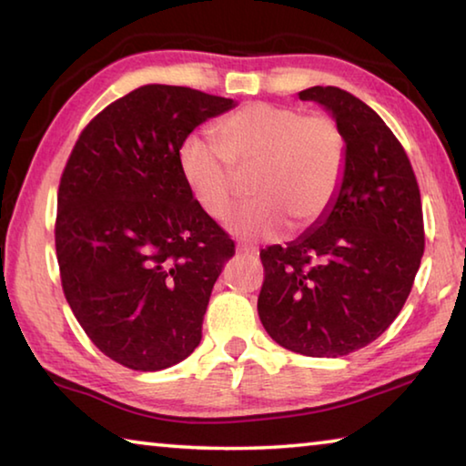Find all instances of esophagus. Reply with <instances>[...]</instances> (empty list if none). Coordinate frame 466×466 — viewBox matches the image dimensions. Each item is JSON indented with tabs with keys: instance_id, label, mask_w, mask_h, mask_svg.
Returning <instances> with one entry per match:
<instances>
[{
	"instance_id": "obj_1",
	"label": "esophagus",
	"mask_w": 466,
	"mask_h": 466,
	"mask_svg": "<svg viewBox=\"0 0 466 466\" xmlns=\"http://www.w3.org/2000/svg\"><path fill=\"white\" fill-rule=\"evenodd\" d=\"M238 255H242V257H250V258H255L257 255H258V248L257 247H252V244H238Z\"/></svg>"
}]
</instances>
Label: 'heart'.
<instances>
[{
    "instance_id": "heart-1",
    "label": "heart",
    "mask_w": 466,
    "mask_h": 466,
    "mask_svg": "<svg viewBox=\"0 0 466 466\" xmlns=\"http://www.w3.org/2000/svg\"><path fill=\"white\" fill-rule=\"evenodd\" d=\"M214 144L188 137L178 167L195 203L216 222L232 214L240 178L248 177V201L232 218L242 238H273L288 228H309L335 201L345 170L347 144L327 113L250 102L211 125Z\"/></svg>"
}]
</instances>
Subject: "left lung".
Wrapping results in <instances>:
<instances>
[{
  "instance_id": "left-lung-1",
  "label": "left lung",
  "mask_w": 466,
  "mask_h": 466,
  "mask_svg": "<svg viewBox=\"0 0 466 466\" xmlns=\"http://www.w3.org/2000/svg\"><path fill=\"white\" fill-rule=\"evenodd\" d=\"M299 100L333 113L347 144L329 214L288 247L261 250L258 317L273 341L310 358H339L380 337L420 269L421 195L405 147L372 108L337 86Z\"/></svg>"
}]
</instances>
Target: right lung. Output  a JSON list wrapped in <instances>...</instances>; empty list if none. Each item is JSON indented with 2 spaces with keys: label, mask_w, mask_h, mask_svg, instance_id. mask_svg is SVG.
I'll return each mask as SVG.
<instances>
[{
  "label": "right lung",
  "mask_w": 466,
  "mask_h": 466,
  "mask_svg": "<svg viewBox=\"0 0 466 466\" xmlns=\"http://www.w3.org/2000/svg\"><path fill=\"white\" fill-rule=\"evenodd\" d=\"M232 106L185 86H141L86 125L63 168V294L90 341L125 368H170L201 341L211 289L236 248L195 203L178 149Z\"/></svg>",
  "instance_id": "right-lung-1"
}]
</instances>
